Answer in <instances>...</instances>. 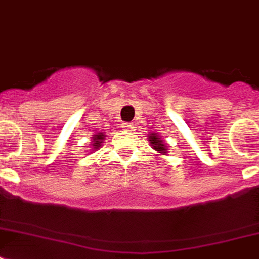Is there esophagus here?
Here are the masks:
<instances>
[{
	"label": "esophagus",
	"mask_w": 259,
	"mask_h": 259,
	"mask_svg": "<svg viewBox=\"0 0 259 259\" xmlns=\"http://www.w3.org/2000/svg\"><path fill=\"white\" fill-rule=\"evenodd\" d=\"M122 130H125V132H130V130L133 129V125H132V123H127V122H126V123H122Z\"/></svg>",
	"instance_id": "obj_1"
}]
</instances>
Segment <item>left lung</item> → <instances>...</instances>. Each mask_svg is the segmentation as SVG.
<instances>
[{"mask_svg": "<svg viewBox=\"0 0 259 259\" xmlns=\"http://www.w3.org/2000/svg\"><path fill=\"white\" fill-rule=\"evenodd\" d=\"M148 141H149L150 146L153 148L157 153L160 154H166L169 150H168V146L166 144L161 140V137L158 136V133H149L148 134Z\"/></svg>", "mask_w": 259, "mask_h": 259, "instance_id": "obj_1", "label": "left lung"}]
</instances>
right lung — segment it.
<instances>
[{"instance_id": "add662e5", "label": "right lung", "mask_w": 259, "mask_h": 259, "mask_svg": "<svg viewBox=\"0 0 259 259\" xmlns=\"http://www.w3.org/2000/svg\"><path fill=\"white\" fill-rule=\"evenodd\" d=\"M106 134L103 133V132H99V133L94 134L93 138H91V150L90 152H93V150H97L99 149L102 146V144H103V140H105Z\"/></svg>"}]
</instances>
